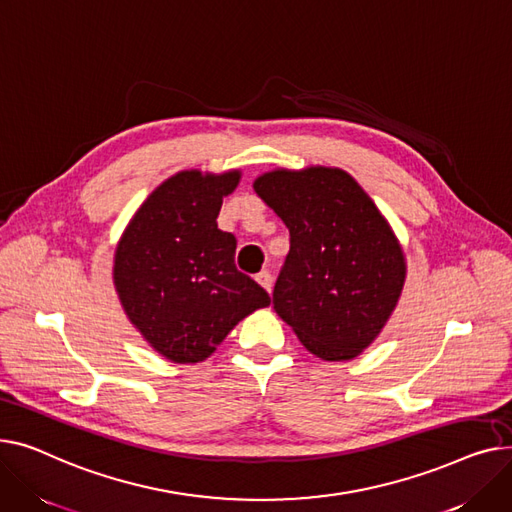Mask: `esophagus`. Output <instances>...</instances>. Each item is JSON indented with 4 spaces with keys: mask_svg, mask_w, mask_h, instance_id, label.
<instances>
[{
    "mask_svg": "<svg viewBox=\"0 0 512 512\" xmlns=\"http://www.w3.org/2000/svg\"><path fill=\"white\" fill-rule=\"evenodd\" d=\"M256 281L270 293V291H273V275H270L268 273V270H260V273L256 275Z\"/></svg>",
    "mask_w": 512,
    "mask_h": 512,
    "instance_id": "34e87169",
    "label": "esophagus"
}]
</instances>
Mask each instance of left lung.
Segmentation results:
<instances>
[{
  "label": "left lung",
  "mask_w": 512,
  "mask_h": 512,
  "mask_svg": "<svg viewBox=\"0 0 512 512\" xmlns=\"http://www.w3.org/2000/svg\"><path fill=\"white\" fill-rule=\"evenodd\" d=\"M256 194L289 229L273 306L326 362L357 357L380 335L405 283L399 239L372 198L337 167L275 169Z\"/></svg>",
  "instance_id": "obj_1"
}]
</instances>
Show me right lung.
<instances>
[{
  "label": "right lung",
  "instance_id": "right-lung-1",
  "mask_svg": "<svg viewBox=\"0 0 512 512\" xmlns=\"http://www.w3.org/2000/svg\"><path fill=\"white\" fill-rule=\"evenodd\" d=\"M242 171H179L150 194L119 239L113 283L146 343L175 364H198L233 326L270 304L235 266L237 239L217 227Z\"/></svg>",
  "mask_w": 512,
  "mask_h": 512
}]
</instances>
